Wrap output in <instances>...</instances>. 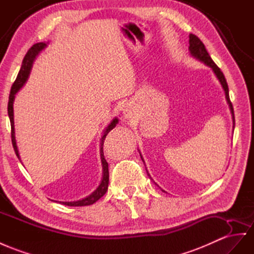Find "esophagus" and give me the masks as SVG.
Segmentation results:
<instances>
[{"instance_id": "34e87169", "label": "esophagus", "mask_w": 254, "mask_h": 254, "mask_svg": "<svg viewBox=\"0 0 254 254\" xmlns=\"http://www.w3.org/2000/svg\"><path fill=\"white\" fill-rule=\"evenodd\" d=\"M123 115H125V117H126V118H127V119L132 118V117L134 116V109H133V107L127 105L125 108V110H123Z\"/></svg>"}]
</instances>
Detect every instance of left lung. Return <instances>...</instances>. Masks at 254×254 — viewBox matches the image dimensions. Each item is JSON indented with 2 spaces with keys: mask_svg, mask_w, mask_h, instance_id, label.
Returning a JSON list of instances; mask_svg holds the SVG:
<instances>
[{
  "mask_svg": "<svg viewBox=\"0 0 254 254\" xmlns=\"http://www.w3.org/2000/svg\"><path fill=\"white\" fill-rule=\"evenodd\" d=\"M189 45H190V46H189V51H190L191 57H193L194 59H196V60L200 61L201 63H204L205 65H207V66H209V67L212 69L214 75L217 76L218 80H219L220 83H221V86H222V88H223V90H224V93H225L226 102H227V104H229V107H230L231 114H232L233 129H234V127H235V117H234V109H233L232 103H231V101H230L229 86H227V82H226V79H225V77H224L223 73H222V71H221V69L217 66L216 63H214V62L212 61V59L210 58L209 54L207 53V50H206V48H205V45H204L203 43H201V41L199 40V38H198L196 35H194V34H190V35H189ZM138 151H139V150H138ZM139 154H140V152H139ZM140 158H141L142 161H144V159H142V157H141V154H140ZM146 171H147V168H146ZM147 174H148L149 178L151 179L150 175H149L148 171H147ZM162 191L164 192V190H162Z\"/></svg>",
  "mask_w": 254,
  "mask_h": 254,
  "instance_id": "8db88e82",
  "label": "left lung"
}]
</instances>
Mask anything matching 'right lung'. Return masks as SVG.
I'll return each instance as SVG.
<instances>
[{"mask_svg": "<svg viewBox=\"0 0 254 254\" xmlns=\"http://www.w3.org/2000/svg\"><path fill=\"white\" fill-rule=\"evenodd\" d=\"M49 43H37L32 46L29 51L23 58V61L21 64V68L19 70L18 76L16 78V80L12 84V87L10 89V94H9V101H8V117L10 120V126H11V142H12V147H14V150L16 152V155L18 159L20 160V154H19V150L17 147V141H16V136H15V121H14V101H15V96L18 93V91L20 90L25 82H27L28 78L30 76L32 66H33V63L36 59V57L40 55L42 51L47 47V45ZM118 118H114L112 121H110L109 125L106 127V128L104 129L101 142H100V154H101V162H102V168H103V174H102V180L99 185V187L91 193L88 196L83 197L81 199L74 200V201H59L60 204L66 205V206H88V205H92L94 204L96 200H99L104 194L107 192L108 189V181H109V173H108V163L105 160V157H104V152H103V146H104V140L106 138V135L112 131V129L118 125Z\"/></svg>", "mask_w": 254, "mask_h": 254, "instance_id": "right-lung-1", "label": "right lung"}]
</instances>
